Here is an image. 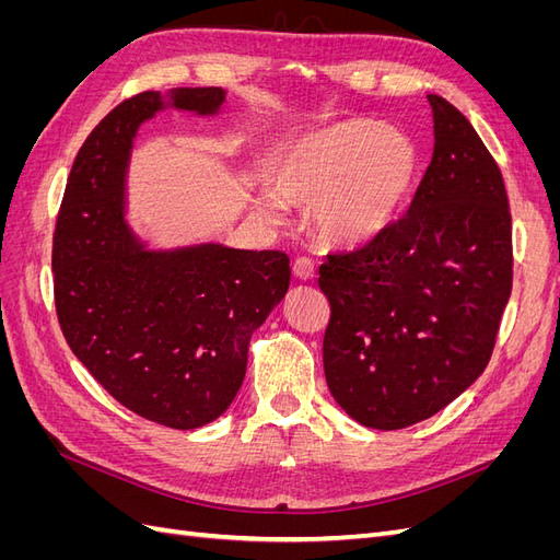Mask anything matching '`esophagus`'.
<instances>
[{
	"label": "esophagus",
	"instance_id": "1",
	"mask_svg": "<svg viewBox=\"0 0 560 560\" xmlns=\"http://www.w3.org/2000/svg\"><path fill=\"white\" fill-rule=\"evenodd\" d=\"M292 270H294V276H296L299 280H313V276H315V264H313V259H308V257H299V259L294 261Z\"/></svg>",
	"mask_w": 560,
	"mask_h": 560
}]
</instances>
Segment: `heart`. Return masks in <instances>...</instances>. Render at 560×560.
<instances>
[{
	"instance_id": "b5f03b06",
	"label": "heart",
	"mask_w": 560,
	"mask_h": 560,
	"mask_svg": "<svg viewBox=\"0 0 560 560\" xmlns=\"http://www.w3.org/2000/svg\"><path fill=\"white\" fill-rule=\"evenodd\" d=\"M282 198L315 206L327 241L358 245L376 238L411 198L420 151L409 132L366 118H346L287 142L270 167ZM261 210L276 214L268 196Z\"/></svg>"
}]
</instances>
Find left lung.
<instances>
[{
    "label": "left lung",
    "mask_w": 560,
    "mask_h": 560,
    "mask_svg": "<svg viewBox=\"0 0 560 560\" xmlns=\"http://www.w3.org/2000/svg\"><path fill=\"white\" fill-rule=\"evenodd\" d=\"M434 154L411 208L362 247L331 252L322 343L341 409L401 430L442 411L493 354L512 294V212L502 173L448 100L428 95Z\"/></svg>",
    "instance_id": "1"
}]
</instances>
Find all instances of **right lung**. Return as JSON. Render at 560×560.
<instances>
[{"label":"right lung","instance_id":"1","mask_svg":"<svg viewBox=\"0 0 560 560\" xmlns=\"http://www.w3.org/2000/svg\"><path fill=\"white\" fill-rule=\"evenodd\" d=\"M173 107L214 114L222 89H177ZM159 91L116 105L79 149L54 233V294L67 346L126 409L173 430L222 416L238 393L252 331L290 287L278 249L196 245L149 252L124 222L138 126Z\"/></svg>","mask_w":560,"mask_h":560}]
</instances>
